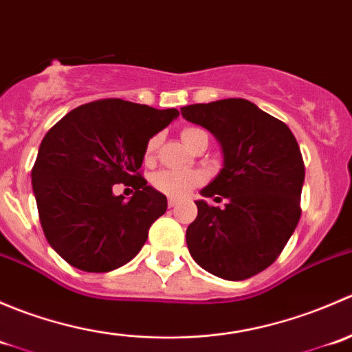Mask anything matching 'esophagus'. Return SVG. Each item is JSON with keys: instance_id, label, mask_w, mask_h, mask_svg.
Wrapping results in <instances>:
<instances>
[{"instance_id": "1", "label": "esophagus", "mask_w": 352, "mask_h": 352, "mask_svg": "<svg viewBox=\"0 0 352 352\" xmlns=\"http://www.w3.org/2000/svg\"><path fill=\"white\" fill-rule=\"evenodd\" d=\"M177 204H179V201H177V199H173V197L168 199V208H175Z\"/></svg>"}]
</instances>
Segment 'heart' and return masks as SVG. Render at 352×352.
I'll return each mask as SVG.
<instances>
[{"label": "heart", "mask_w": 352, "mask_h": 352, "mask_svg": "<svg viewBox=\"0 0 352 352\" xmlns=\"http://www.w3.org/2000/svg\"><path fill=\"white\" fill-rule=\"evenodd\" d=\"M208 136L199 127L189 126L182 129V140L189 144L190 148L197 143L199 138ZM160 144V136H153L148 140L146 146H144V160L151 162L156 153V148ZM206 175L201 170H160L153 173L151 177V186L155 190L165 194L168 197H184L190 192L192 189L204 184Z\"/></svg>", "instance_id": "heart-1"}]
</instances>
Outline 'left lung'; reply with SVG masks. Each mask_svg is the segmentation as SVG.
<instances>
[{
	"label": "left lung",
	"instance_id": "8db88e82",
	"mask_svg": "<svg viewBox=\"0 0 352 352\" xmlns=\"http://www.w3.org/2000/svg\"><path fill=\"white\" fill-rule=\"evenodd\" d=\"M180 112L211 131L225 155L221 172L201 194L226 204L196 201L197 218L186 233L190 255L218 278H252L279 257L300 221L305 163L296 138L283 120L245 98Z\"/></svg>",
	"mask_w": 352,
	"mask_h": 352
}]
</instances>
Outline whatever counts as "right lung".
<instances>
[{"instance_id":"obj_1","label":"right lung","mask_w":352,"mask_h":352,"mask_svg":"<svg viewBox=\"0 0 352 352\" xmlns=\"http://www.w3.org/2000/svg\"><path fill=\"white\" fill-rule=\"evenodd\" d=\"M177 109L104 98L80 105L42 140L32 168L38 218L49 245L73 267L109 272L127 264L166 211V197L141 175L144 146ZM116 183L133 197H113Z\"/></svg>"}]
</instances>
